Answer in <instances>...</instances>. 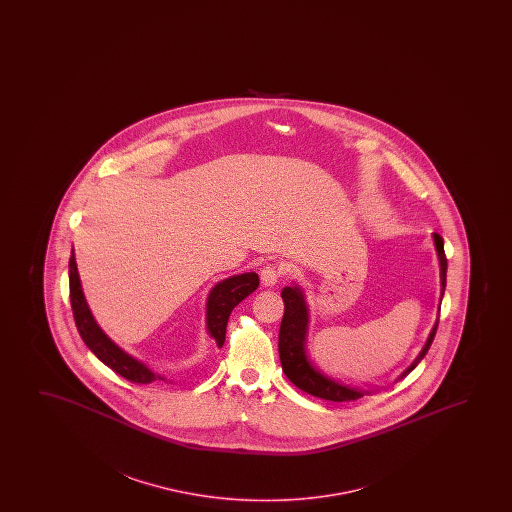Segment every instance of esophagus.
I'll list each match as a JSON object with an SVG mask.
<instances>
[{"mask_svg": "<svg viewBox=\"0 0 512 512\" xmlns=\"http://www.w3.org/2000/svg\"><path fill=\"white\" fill-rule=\"evenodd\" d=\"M281 278V271L276 266H266L260 269V281L264 287H274Z\"/></svg>", "mask_w": 512, "mask_h": 512, "instance_id": "obj_1", "label": "esophagus"}]
</instances>
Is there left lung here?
I'll list each match as a JSON object with an SVG mask.
<instances>
[{
  "mask_svg": "<svg viewBox=\"0 0 512 512\" xmlns=\"http://www.w3.org/2000/svg\"><path fill=\"white\" fill-rule=\"evenodd\" d=\"M434 243L437 255H439V264H441V297L446 288V271H448V259L444 253V241L439 234L434 232ZM281 299L285 302V313L280 325V341H278V350H280L281 367L283 372L292 383H294L302 392L309 393L318 399L332 400V402H348V400H357L364 397V390L351 388L343 385L339 381L330 379L322 372L315 369L308 357H306V334H308V306L304 301V294L301 288L285 287L281 292ZM441 311V306H439ZM439 318L435 322L434 329L428 336L427 343L416 357L413 364L407 367L406 371L400 374V378H406L409 372L413 371L416 365L420 364L423 357L430 350V344L434 341L435 332H437Z\"/></svg>",
  "mask_w": 512,
  "mask_h": 512,
  "instance_id": "obj_1",
  "label": "left lung"
}]
</instances>
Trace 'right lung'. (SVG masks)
Instances as JSON below:
<instances>
[{
  "label": "right lung",
  "mask_w": 512,
  "mask_h": 512,
  "mask_svg": "<svg viewBox=\"0 0 512 512\" xmlns=\"http://www.w3.org/2000/svg\"><path fill=\"white\" fill-rule=\"evenodd\" d=\"M257 287H259V274L245 273L220 281L211 290L210 297H208V309H206V325H208L210 336L217 341L218 348H222V344H224L225 330H227V322H229L232 309L236 308L245 297L255 292ZM70 301L78 334L84 339L87 348L103 364L108 365L112 371L117 372L131 383L148 385L152 381H166L164 376L155 374L154 371L148 369L147 365L141 364L136 358L127 355L126 351L120 350L119 346L113 343L103 330L99 329L91 309L85 302L73 252L70 257Z\"/></svg>",
  "instance_id": "add662e5"
}]
</instances>
